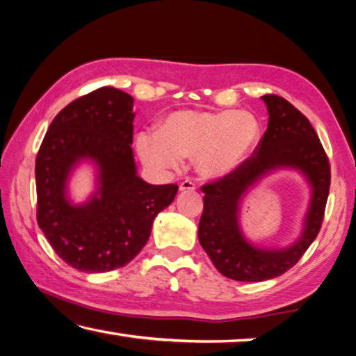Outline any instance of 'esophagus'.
<instances>
[{"label":"esophagus","instance_id":"1","mask_svg":"<svg viewBox=\"0 0 356 356\" xmlns=\"http://www.w3.org/2000/svg\"><path fill=\"white\" fill-rule=\"evenodd\" d=\"M179 190L180 191H195L196 190V185L193 184L191 180H184V182L179 185Z\"/></svg>","mask_w":356,"mask_h":356}]
</instances>
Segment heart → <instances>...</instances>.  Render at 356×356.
<instances>
[{
    "label": "heart",
    "instance_id": "1",
    "mask_svg": "<svg viewBox=\"0 0 356 356\" xmlns=\"http://www.w3.org/2000/svg\"><path fill=\"white\" fill-rule=\"evenodd\" d=\"M261 138V124L248 111L180 110L171 113L159 131H141L136 152L152 170H176L195 156L204 177H222L243 163Z\"/></svg>",
    "mask_w": 356,
    "mask_h": 356
}]
</instances>
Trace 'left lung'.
<instances>
[{"instance_id": "obj_1", "label": "left lung", "mask_w": 356, "mask_h": 356, "mask_svg": "<svg viewBox=\"0 0 356 356\" xmlns=\"http://www.w3.org/2000/svg\"><path fill=\"white\" fill-rule=\"evenodd\" d=\"M268 125L256 152L236 171L202 186L204 210L200 243L226 278L259 282L286 273L300 261L321 231L330 191V163L309 120L280 95L261 97ZM280 169L298 170L309 182L312 200L297 241L282 249L259 247L244 237L239 225L243 197L257 181Z\"/></svg>"}]
</instances>
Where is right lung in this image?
<instances>
[{"label": "right lung", "mask_w": 356, "mask_h": 356, "mask_svg": "<svg viewBox=\"0 0 356 356\" xmlns=\"http://www.w3.org/2000/svg\"><path fill=\"white\" fill-rule=\"evenodd\" d=\"M134 97L104 86L69 104L48 127L35 159L38 225L51 248L80 272L127 265L147 243L152 222L176 197L177 185H150L136 172ZM81 163L96 170L84 203L68 196Z\"/></svg>", "instance_id": "right-lung-1"}]
</instances>
